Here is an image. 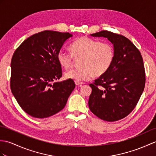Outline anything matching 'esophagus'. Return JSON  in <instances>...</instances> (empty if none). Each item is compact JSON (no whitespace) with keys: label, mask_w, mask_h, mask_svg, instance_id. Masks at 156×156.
Returning a JSON list of instances; mask_svg holds the SVG:
<instances>
[{"label":"esophagus","mask_w":156,"mask_h":156,"mask_svg":"<svg viewBox=\"0 0 156 156\" xmlns=\"http://www.w3.org/2000/svg\"><path fill=\"white\" fill-rule=\"evenodd\" d=\"M75 84L76 86H81L82 85L84 84V83L83 82H75Z\"/></svg>","instance_id":"obj_1"}]
</instances>
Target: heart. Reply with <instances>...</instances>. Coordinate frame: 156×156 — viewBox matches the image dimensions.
Returning <instances> with one entry per match:
<instances>
[{"label":"heart","mask_w":156,"mask_h":156,"mask_svg":"<svg viewBox=\"0 0 156 156\" xmlns=\"http://www.w3.org/2000/svg\"><path fill=\"white\" fill-rule=\"evenodd\" d=\"M71 53L64 49L59 50L57 59L62 67L69 68L73 57H82L79 66L65 73V78L75 82L88 80L92 76L99 77L110 68L114 58V49L109 43L101 42L88 37H81L70 46Z\"/></svg>","instance_id":"heart-1"}]
</instances>
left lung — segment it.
<instances>
[{"instance_id":"1","label":"left lung","mask_w":156,"mask_h":156,"mask_svg":"<svg viewBox=\"0 0 156 156\" xmlns=\"http://www.w3.org/2000/svg\"><path fill=\"white\" fill-rule=\"evenodd\" d=\"M108 38L114 45V58L108 70L90 84V111L107 122L121 119L131 112L144 90L146 76L142 56L128 38L102 30L90 34Z\"/></svg>"}]
</instances>
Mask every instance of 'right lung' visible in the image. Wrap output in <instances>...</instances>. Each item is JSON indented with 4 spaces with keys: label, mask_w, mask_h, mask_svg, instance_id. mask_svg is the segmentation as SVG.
<instances>
[{
    "label": "right lung",
    "mask_w": 156,
    "mask_h": 156,
    "mask_svg": "<svg viewBox=\"0 0 156 156\" xmlns=\"http://www.w3.org/2000/svg\"><path fill=\"white\" fill-rule=\"evenodd\" d=\"M72 37L42 31L27 38L13 54L10 88L22 109L32 117L48 118L61 111L75 88L72 80L55 82L62 74L58 53Z\"/></svg>",
    "instance_id": "right-lung-1"
}]
</instances>
